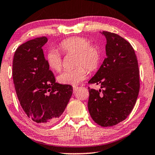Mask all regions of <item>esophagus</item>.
<instances>
[{"mask_svg":"<svg viewBox=\"0 0 155 155\" xmlns=\"http://www.w3.org/2000/svg\"><path fill=\"white\" fill-rule=\"evenodd\" d=\"M78 89H79V87H78V86H73V92L76 93V92H77Z\"/></svg>","mask_w":155,"mask_h":155,"instance_id":"obj_1","label":"esophagus"}]
</instances>
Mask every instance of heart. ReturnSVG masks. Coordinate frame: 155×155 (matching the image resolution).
I'll return each instance as SVG.
<instances>
[{
	"instance_id": "b5f03b06",
	"label": "heart",
	"mask_w": 155,
	"mask_h": 155,
	"mask_svg": "<svg viewBox=\"0 0 155 155\" xmlns=\"http://www.w3.org/2000/svg\"><path fill=\"white\" fill-rule=\"evenodd\" d=\"M61 50L65 54H75L74 69L65 70L58 76V82L63 84L77 85L82 81L89 71H94L99 67L101 58V50L98 45L90 44L83 37H72L63 40L59 44ZM46 62L53 71H60L63 66L61 55L55 50L46 54Z\"/></svg>"
}]
</instances>
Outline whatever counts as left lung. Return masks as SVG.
I'll return each mask as SVG.
<instances>
[{"mask_svg": "<svg viewBox=\"0 0 155 155\" xmlns=\"http://www.w3.org/2000/svg\"><path fill=\"white\" fill-rule=\"evenodd\" d=\"M102 35L107 39V57L89 81L101 84V89L88 87V110L95 123L109 127L124 120L132 111L140 90V75L130 44L117 34L103 31Z\"/></svg>", "mask_w": 155, "mask_h": 155, "instance_id": "obj_1", "label": "left lung"}]
</instances>
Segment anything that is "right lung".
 I'll use <instances>...</instances> for the list:
<instances>
[{
  "instance_id": "right-lung-1",
  "label": "right lung",
  "mask_w": 155,
  "mask_h": 155,
  "mask_svg": "<svg viewBox=\"0 0 155 155\" xmlns=\"http://www.w3.org/2000/svg\"><path fill=\"white\" fill-rule=\"evenodd\" d=\"M46 37L21 44L15 52L12 79L17 96L27 117L40 125L56 122L73 94V87L56 82L42 46Z\"/></svg>"
}]
</instances>
